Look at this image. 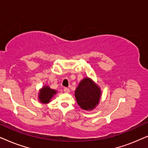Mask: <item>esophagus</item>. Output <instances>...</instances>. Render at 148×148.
<instances>
[{
    "instance_id": "esophagus-1",
    "label": "esophagus",
    "mask_w": 148,
    "mask_h": 148,
    "mask_svg": "<svg viewBox=\"0 0 148 148\" xmlns=\"http://www.w3.org/2000/svg\"><path fill=\"white\" fill-rule=\"evenodd\" d=\"M64 91L65 92H67V93H68V92H70V89H69V88H67V87H65L64 88Z\"/></svg>"
}]
</instances>
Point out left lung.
Returning <instances> with one entry per match:
<instances>
[{"instance_id":"8db88e82","label":"left lung","mask_w":148,"mask_h":148,"mask_svg":"<svg viewBox=\"0 0 148 148\" xmlns=\"http://www.w3.org/2000/svg\"><path fill=\"white\" fill-rule=\"evenodd\" d=\"M101 96L100 88L88 78L80 82L75 90V97L82 109L90 110L99 103Z\"/></svg>"}]
</instances>
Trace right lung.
Wrapping results in <instances>:
<instances>
[{
    "instance_id": "add662e5",
    "label": "right lung",
    "mask_w": 148,
    "mask_h": 148,
    "mask_svg": "<svg viewBox=\"0 0 148 148\" xmlns=\"http://www.w3.org/2000/svg\"><path fill=\"white\" fill-rule=\"evenodd\" d=\"M56 93V90L51 89L49 86H44L40 90L39 94V100L42 103H47L50 101V99L52 98L53 95Z\"/></svg>"
}]
</instances>
